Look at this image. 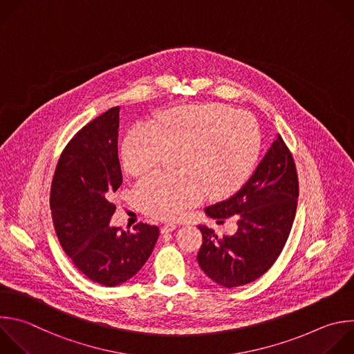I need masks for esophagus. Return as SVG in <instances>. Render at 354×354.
<instances>
[{"label":"esophagus","mask_w":354,"mask_h":354,"mask_svg":"<svg viewBox=\"0 0 354 354\" xmlns=\"http://www.w3.org/2000/svg\"><path fill=\"white\" fill-rule=\"evenodd\" d=\"M176 223H172V222H169V223H165L164 226H162V232L164 233H168V232H172L174 229H176Z\"/></svg>","instance_id":"obj_1"}]
</instances>
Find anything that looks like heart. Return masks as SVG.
<instances>
[{
    "mask_svg": "<svg viewBox=\"0 0 354 354\" xmlns=\"http://www.w3.org/2000/svg\"><path fill=\"white\" fill-rule=\"evenodd\" d=\"M261 146L256 118L221 104L185 105L157 118V127L138 124L122 143V161L142 175L171 153L180 172H156L136 186L142 208L153 216L174 219L201 203L208 192L226 197L252 174Z\"/></svg>",
    "mask_w": 354,
    "mask_h": 354,
    "instance_id": "b5f03b06",
    "label": "heart"
}]
</instances>
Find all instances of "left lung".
Wrapping results in <instances>:
<instances>
[{
    "label": "left lung",
    "instance_id": "8db88e82",
    "mask_svg": "<svg viewBox=\"0 0 354 354\" xmlns=\"http://www.w3.org/2000/svg\"><path fill=\"white\" fill-rule=\"evenodd\" d=\"M299 179L293 156L281 136L248 183L230 198L207 207L208 216L223 223L238 219L233 234H216L200 225L203 245L197 261L204 274L223 288L248 285L278 260L293 225Z\"/></svg>",
    "mask_w": 354,
    "mask_h": 354
}]
</instances>
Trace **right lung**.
I'll use <instances>...</instances> for the list:
<instances>
[{
  "instance_id": "add662e5",
  "label": "right lung",
  "mask_w": 354,
  "mask_h": 354,
  "mask_svg": "<svg viewBox=\"0 0 354 354\" xmlns=\"http://www.w3.org/2000/svg\"><path fill=\"white\" fill-rule=\"evenodd\" d=\"M120 106L83 127L62 150L51 182L50 208L58 241L90 281L116 286L135 277L157 243L160 227L146 222L133 232L109 226L112 194L122 185L118 158Z\"/></svg>"
}]
</instances>
